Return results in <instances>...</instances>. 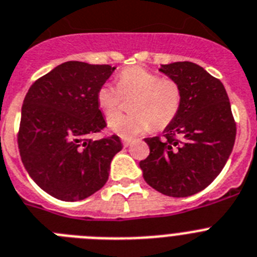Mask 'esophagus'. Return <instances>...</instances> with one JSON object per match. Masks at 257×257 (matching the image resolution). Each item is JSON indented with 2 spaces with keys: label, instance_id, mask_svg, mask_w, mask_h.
Listing matches in <instances>:
<instances>
[{
  "label": "esophagus",
  "instance_id": "esophagus-1",
  "mask_svg": "<svg viewBox=\"0 0 257 257\" xmlns=\"http://www.w3.org/2000/svg\"><path fill=\"white\" fill-rule=\"evenodd\" d=\"M122 143H123L124 147H128V146H131V140L130 139H123V140H122Z\"/></svg>",
  "mask_w": 257,
  "mask_h": 257
}]
</instances>
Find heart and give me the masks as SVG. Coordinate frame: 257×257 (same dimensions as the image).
I'll return each instance as SVG.
<instances>
[{
  "instance_id": "1",
  "label": "heart",
  "mask_w": 257,
  "mask_h": 257,
  "mask_svg": "<svg viewBox=\"0 0 257 257\" xmlns=\"http://www.w3.org/2000/svg\"><path fill=\"white\" fill-rule=\"evenodd\" d=\"M122 96L134 97L130 110L134 114H114L107 126L119 137L133 139L150 131L165 128L177 118L182 105V91L174 80L162 79L148 69L134 66L119 72L118 87L104 83L98 87L96 98L105 114H113L122 104Z\"/></svg>"
}]
</instances>
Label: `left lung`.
<instances>
[{
	"label": "left lung",
	"mask_w": 257,
	"mask_h": 257,
	"mask_svg": "<svg viewBox=\"0 0 257 257\" xmlns=\"http://www.w3.org/2000/svg\"><path fill=\"white\" fill-rule=\"evenodd\" d=\"M160 71L181 87V110L162 139H144L150 156L139 165L156 191L191 196L208 187L226 164L235 142V122L223 84L201 66L185 61L161 65Z\"/></svg>",
	"instance_id": "obj_1"
}]
</instances>
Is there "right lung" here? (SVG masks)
I'll use <instances>...</instances> for the list:
<instances>
[{
	"label": "right lung",
	"mask_w": 257,
	"mask_h": 257,
	"mask_svg": "<svg viewBox=\"0 0 257 257\" xmlns=\"http://www.w3.org/2000/svg\"><path fill=\"white\" fill-rule=\"evenodd\" d=\"M115 67L69 61L37 79L22 106L18 147L24 168L41 190L63 201L91 196L106 183L122 150L117 135H89L106 126L98 87Z\"/></svg>",
	"instance_id": "add662e5"
}]
</instances>
